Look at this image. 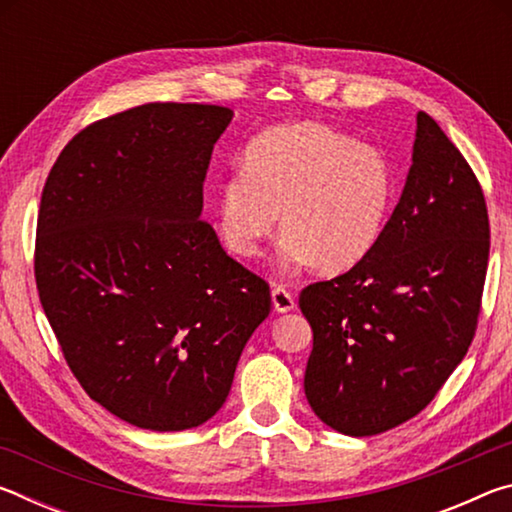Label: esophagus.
Returning a JSON list of instances; mask_svg holds the SVG:
<instances>
[{
	"label": "esophagus",
	"instance_id": "34e87169",
	"mask_svg": "<svg viewBox=\"0 0 512 512\" xmlns=\"http://www.w3.org/2000/svg\"><path fill=\"white\" fill-rule=\"evenodd\" d=\"M271 298H273L275 311H280V314H287V311L296 309V298H293V293L289 289L280 287V284L271 291Z\"/></svg>",
	"mask_w": 512,
	"mask_h": 512
}]
</instances>
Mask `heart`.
<instances>
[{
	"label": "heart",
	"mask_w": 512,
	"mask_h": 512,
	"mask_svg": "<svg viewBox=\"0 0 512 512\" xmlns=\"http://www.w3.org/2000/svg\"><path fill=\"white\" fill-rule=\"evenodd\" d=\"M393 201L395 176L384 153L302 121L248 144L241 169L219 185L216 214L225 248L250 259L280 228L282 212V264L341 273L375 250Z\"/></svg>",
	"instance_id": "heart-1"
}]
</instances>
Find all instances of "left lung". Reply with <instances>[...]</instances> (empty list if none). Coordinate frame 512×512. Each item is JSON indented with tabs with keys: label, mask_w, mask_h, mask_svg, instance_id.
I'll return each instance as SVG.
<instances>
[{
	"label": "left lung",
	"mask_w": 512,
	"mask_h": 512,
	"mask_svg": "<svg viewBox=\"0 0 512 512\" xmlns=\"http://www.w3.org/2000/svg\"><path fill=\"white\" fill-rule=\"evenodd\" d=\"M488 253L479 180L418 112L413 164L379 244L300 293L314 332L305 395L327 427L375 436L436 397L474 339Z\"/></svg>",
	"instance_id": "obj_1"
}]
</instances>
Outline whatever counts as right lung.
<instances>
[{
  "mask_svg": "<svg viewBox=\"0 0 512 512\" xmlns=\"http://www.w3.org/2000/svg\"><path fill=\"white\" fill-rule=\"evenodd\" d=\"M232 115L144 103L99 119L69 140L42 189V309L83 391L140 429L210 420L271 311L268 284L201 219L212 149Z\"/></svg>",
  "mask_w": 512,
  "mask_h": 512,
  "instance_id": "add662e5",
  "label": "right lung"
}]
</instances>
